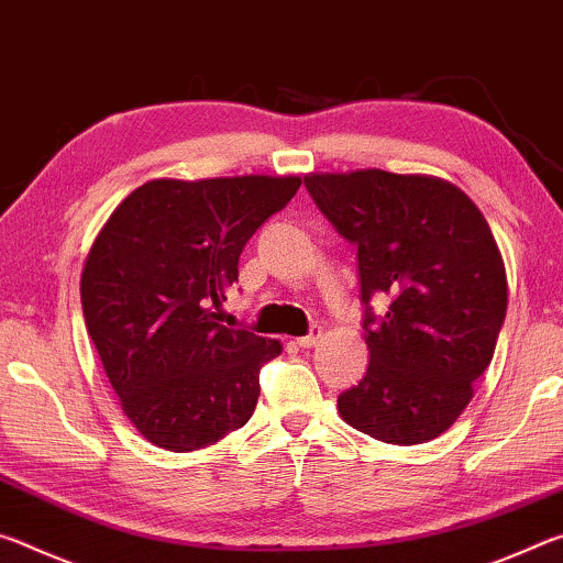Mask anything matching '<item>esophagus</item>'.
I'll return each mask as SVG.
<instances>
[{
    "instance_id": "34e87169",
    "label": "esophagus",
    "mask_w": 563,
    "mask_h": 563,
    "mask_svg": "<svg viewBox=\"0 0 563 563\" xmlns=\"http://www.w3.org/2000/svg\"><path fill=\"white\" fill-rule=\"evenodd\" d=\"M320 340H322V328L312 325V328H310V332H308V335H302V338H298V340H295V342H298L300 347H312V345H318Z\"/></svg>"
}]
</instances>
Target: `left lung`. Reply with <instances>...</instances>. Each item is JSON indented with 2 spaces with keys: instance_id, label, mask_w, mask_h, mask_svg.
<instances>
[{
  "instance_id": "obj_1",
  "label": "left lung",
  "mask_w": 563,
  "mask_h": 563,
  "mask_svg": "<svg viewBox=\"0 0 563 563\" xmlns=\"http://www.w3.org/2000/svg\"><path fill=\"white\" fill-rule=\"evenodd\" d=\"M332 228L357 247L369 365L340 417L387 444L450 430L489 367L507 316V273L479 208L432 176L369 168L305 176ZM387 294L390 308L368 305Z\"/></svg>"
}]
</instances>
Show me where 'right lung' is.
Masks as SVG:
<instances>
[{"label": "right lung", "instance_id": "obj_1", "mask_svg": "<svg viewBox=\"0 0 563 563\" xmlns=\"http://www.w3.org/2000/svg\"><path fill=\"white\" fill-rule=\"evenodd\" d=\"M298 188L295 176L148 180L93 241L84 320L123 415L156 446L201 450L251 419L280 342L225 328L221 305L245 243Z\"/></svg>", "mask_w": 563, "mask_h": 563}]
</instances>
